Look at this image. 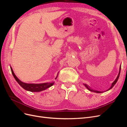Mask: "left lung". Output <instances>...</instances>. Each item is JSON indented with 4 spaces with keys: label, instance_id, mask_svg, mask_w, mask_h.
<instances>
[{
    "label": "left lung",
    "instance_id": "8db88e82",
    "mask_svg": "<svg viewBox=\"0 0 127 127\" xmlns=\"http://www.w3.org/2000/svg\"><path fill=\"white\" fill-rule=\"evenodd\" d=\"M120 71H121V66H120V69H119V74H118V76H117V78H116V80H115L113 82V83L112 84V85H111V86L107 91H109V90H110V89H111V88H112L114 86L115 84H116V83L117 82L118 80V78H119V76H120ZM84 85H85V86L87 88V89H88V90L91 91V92H95V93H103V92H100V91H96V90H93V89H91V87H90L89 86H88V85H86V84H84Z\"/></svg>",
    "mask_w": 127,
    "mask_h": 127
}]
</instances>
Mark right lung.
Returning <instances> with one entry per match:
<instances>
[{
    "label": "right lung",
    "mask_w": 127,
    "mask_h": 127,
    "mask_svg": "<svg viewBox=\"0 0 127 127\" xmlns=\"http://www.w3.org/2000/svg\"><path fill=\"white\" fill-rule=\"evenodd\" d=\"M10 69L11 71V73H12L14 77L15 78V80H16V82L19 84V85H20L22 88H23L24 90L26 91L32 92H41L46 90L47 88L50 87L52 86L55 83V82H52V83H41V84H28V83H23L22 81H21V80L17 77L15 75L13 69L11 67H10ZM58 75L56 77V79L57 78Z\"/></svg>",
    "instance_id": "obj_1"
}]
</instances>
